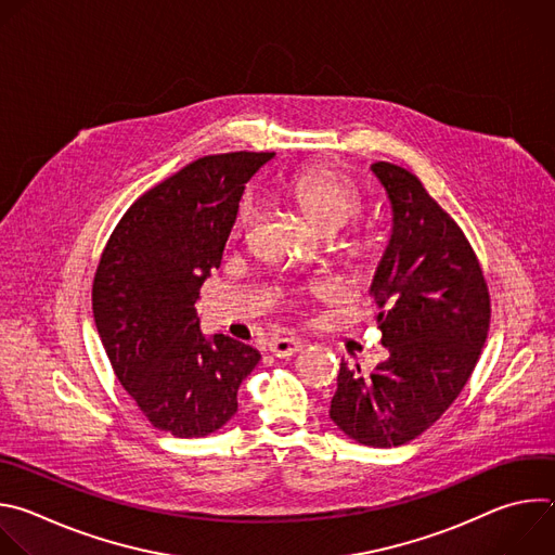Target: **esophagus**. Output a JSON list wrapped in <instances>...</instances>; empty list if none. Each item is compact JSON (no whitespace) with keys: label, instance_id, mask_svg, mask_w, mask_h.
<instances>
[{"label":"esophagus","instance_id":"esophagus-1","mask_svg":"<svg viewBox=\"0 0 555 555\" xmlns=\"http://www.w3.org/2000/svg\"><path fill=\"white\" fill-rule=\"evenodd\" d=\"M268 349L276 358H289V356H294L296 351L302 349V343L294 340V338H274V340H270Z\"/></svg>","mask_w":555,"mask_h":555}]
</instances>
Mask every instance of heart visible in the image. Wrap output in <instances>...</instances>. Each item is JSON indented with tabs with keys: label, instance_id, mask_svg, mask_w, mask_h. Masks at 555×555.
I'll use <instances>...</instances> for the list:
<instances>
[{
	"label": "heart",
	"instance_id": "obj_1",
	"mask_svg": "<svg viewBox=\"0 0 555 555\" xmlns=\"http://www.w3.org/2000/svg\"><path fill=\"white\" fill-rule=\"evenodd\" d=\"M287 197L296 204L302 217L321 234H334L345 223H349L362 208V197L358 186L343 173L330 167H307L296 171L285 184ZM255 217L253 197H244L234 212L232 234H244ZM351 250L362 248V236L351 234L347 240ZM311 294H323V285H313Z\"/></svg>",
	"mask_w": 555,
	"mask_h": 555
}]
</instances>
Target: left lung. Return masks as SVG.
<instances>
[{
    "mask_svg": "<svg viewBox=\"0 0 555 555\" xmlns=\"http://www.w3.org/2000/svg\"><path fill=\"white\" fill-rule=\"evenodd\" d=\"M392 208V234L371 294L388 360L369 375L340 362L330 417L373 448L404 446L459 398L492 319L490 289L459 223L415 173L371 165Z\"/></svg>",
    "mask_w": 555,
    "mask_h": 555,
    "instance_id": "1",
    "label": "left lung"
}]
</instances>
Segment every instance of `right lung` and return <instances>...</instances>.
<instances>
[{
  "label": "right lung",
  "instance_id": "add662e5",
  "mask_svg": "<svg viewBox=\"0 0 555 555\" xmlns=\"http://www.w3.org/2000/svg\"><path fill=\"white\" fill-rule=\"evenodd\" d=\"M274 153L204 155L140 195L101 255L92 309L112 369L153 428L206 437L236 413L259 364L250 345L199 332L195 302L240 208L246 182Z\"/></svg>",
  "mask_w": 555,
  "mask_h": 555
}]
</instances>
